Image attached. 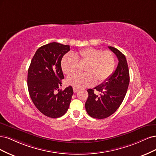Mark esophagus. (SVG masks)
<instances>
[{
    "instance_id": "34e87169",
    "label": "esophagus",
    "mask_w": 156,
    "mask_h": 156,
    "mask_svg": "<svg viewBox=\"0 0 156 156\" xmlns=\"http://www.w3.org/2000/svg\"><path fill=\"white\" fill-rule=\"evenodd\" d=\"M78 91V88H76V87H73V91H74V93H76Z\"/></svg>"
}]
</instances>
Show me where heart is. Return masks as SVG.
Listing matches in <instances>:
<instances>
[{
	"label": "heart",
	"instance_id": "1",
	"mask_svg": "<svg viewBox=\"0 0 156 156\" xmlns=\"http://www.w3.org/2000/svg\"><path fill=\"white\" fill-rule=\"evenodd\" d=\"M78 63H85V73H77L67 79V84L78 89L105 82L112 74L115 65L114 54L110 51H102L92 47L83 48L74 54L67 53L61 62L62 71L67 76L73 74Z\"/></svg>",
	"mask_w": 156,
	"mask_h": 156
}]
</instances>
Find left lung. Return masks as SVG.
Returning a JSON list of instances; mask_svg holds the SVG:
<instances>
[{
  "label": "left lung",
  "instance_id": "1",
  "mask_svg": "<svg viewBox=\"0 0 156 156\" xmlns=\"http://www.w3.org/2000/svg\"><path fill=\"white\" fill-rule=\"evenodd\" d=\"M108 48L117 56L119 63L115 72L105 82L94 89L87 90L89 96L85 106L89 116L102 119L113 114L122 104L127 92L129 83V74L126 59L118 49L113 47ZM94 90L101 94L98 96Z\"/></svg>",
  "mask_w": 156,
  "mask_h": 156
}]
</instances>
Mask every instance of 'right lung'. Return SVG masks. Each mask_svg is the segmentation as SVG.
<instances>
[{
  "mask_svg": "<svg viewBox=\"0 0 156 156\" xmlns=\"http://www.w3.org/2000/svg\"><path fill=\"white\" fill-rule=\"evenodd\" d=\"M69 51V45L56 42L44 44L37 50L28 69L30 96L39 111L48 117L63 116L71 101L73 89L71 85L63 91L59 89L64 78L61 61Z\"/></svg>",
  "mask_w": 156,
  "mask_h": 156,
  "instance_id": "right-lung-1",
  "label": "right lung"
}]
</instances>
